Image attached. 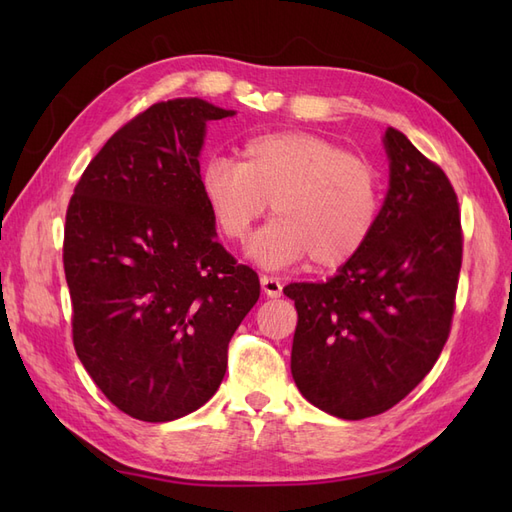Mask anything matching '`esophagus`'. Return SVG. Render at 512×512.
<instances>
[{"label": "esophagus", "instance_id": "34e87169", "mask_svg": "<svg viewBox=\"0 0 512 512\" xmlns=\"http://www.w3.org/2000/svg\"><path fill=\"white\" fill-rule=\"evenodd\" d=\"M260 286H262V290H265L267 297H271V299L280 297V294H282V282L277 280V277L262 275V277H260Z\"/></svg>", "mask_w": 512, "mask_h": 512}]
</instances>
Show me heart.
I'll return each mask as SVG.
<instances>
[{"label":"heart","mask_w":512,"mask_h":512,"mask_svg":"<svg viewBox=\"0 0 512 512\" xmlns=\"http://www.w3.org/2000/svg\"><path fill=\"white\" fill-rule=\"evenodd\" d=\"M200 194L228 241L250 235L271 200L277 218L247 247L260 267L282 269L312 258L318 269H337L374 235L382 177L331 138L282 130L245 138L237 162L209 160L200 170Z\"/></svg>","instance_id":"heart-1"}]
</instances>
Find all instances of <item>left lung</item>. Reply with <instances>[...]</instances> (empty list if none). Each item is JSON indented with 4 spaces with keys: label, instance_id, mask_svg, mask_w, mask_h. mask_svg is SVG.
Here are the masks:
<instances>
[{
    "label": "left lung",
    "instance_id": "left-lung-1",
    "mask_svg": "<svg viewBox=\"0 0 512 512\" xmlns=\"http://www.w3.org/2000/svg\"><path fill=\"white\" fill-rule=\"evenodd\" d=\"M389 192L374 235L327 282L290 284L299 322L290 369L301 395L346 421L399 404L451 333L463 235L444 170L384 132Z\"/></svg>",
    "mask_w": 512,
    "mask_h": 512
}]
</instances>
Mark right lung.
Listing matches in <instances>:
<instances>
[{
	"label": "right lung",
	"mask_w": 512,
	"mask_h": 512,
	"mask_svg": "<svg viewBox=\"0 0 512 512\" xmlns=\"http://www.w3.org/2000/svg\"><path fill=\"white\" fill-rule=\"evenodd\" d=\"M200 98L149 106L89 162L70 198L64 271L72 342L113 406L166 423L220 389L228 342L260 297L258 275L215 239L200 194Z\"/></svg>",
	"instance_id": "1"
}]
</instances>
